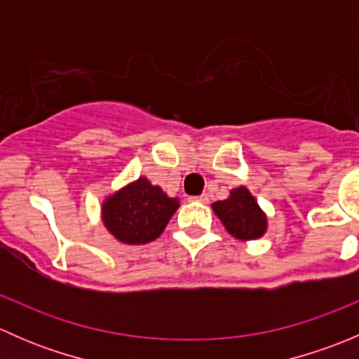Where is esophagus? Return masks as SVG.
<instances>
[{
	"mask_svg": "<svg viewBox=\"0 0 359 359\" xmlns=\"http://www.w3.org/2000/svg\"><path fill=\"white\" fill-rule=\"evenodd\" d=\"M191 200L200 201V203H208V196H206V194H201V196H194V198H191Z\"/></svg>",
	"mask_w": 359,
	"mask_h": 359,
	"instance_id": "obj_1",
	"label": "esophagus"
}]
</instances>
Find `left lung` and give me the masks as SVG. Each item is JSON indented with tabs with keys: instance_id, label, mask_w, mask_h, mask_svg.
I'll return each mask as SVG.
<instances>
[{
	"instance_id": "obj_1",
	"label": "left lung",
	"mask_w": 359,
	"mask_h": 359,
	"mask_svg": "<svg viewBox=\"0 0 359 359\" xmlns=\"http://www.w3.org/2000/svg\"><path fill=\"white\" fill-rule=\"evenodd\" d=\"M213 212L227 229V233L241 241L257 240L267 229V217L257 205L255 198L250 194L247 187H236L231 191L229 198L215 201L212 205Z\"/></svg>"
}]
</instances>
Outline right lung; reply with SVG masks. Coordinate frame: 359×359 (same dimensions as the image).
<instances>
[{
  "instance_id": "1",
  "label": "right lung",
  "mask_w": 359,
  "mask_h": 359,
  "mask_svg": "<svg viewBox=\"0 0 359 359\" xmlns=\"http://www.w3.org/2000/svg\"><path fill=\"white\" fill-rule=\"evenodd\" d=\"M177 208V198H168L161 187L140 177L104 200L102 222L121 243L144 245L165 231Z\"/></svg>"
}]
</instances>
